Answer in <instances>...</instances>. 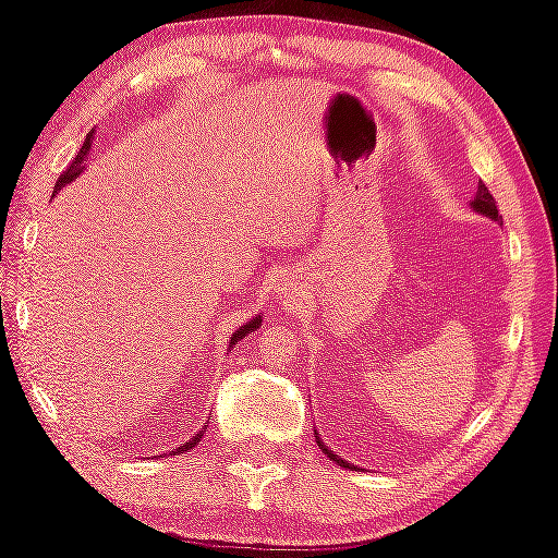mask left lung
<instances>
[{
	"instance_id": "left-lung-1",
	"label": "left lung",
	"mask_w": 558,
	"mask_h": 558,
	"mask_svg": "<svg viewBox=\"0 0 558 558\" xmlns=\"http://www.w3.org/2000/svg\"><path fill=\"white\" fill-rule=\"evenodd\" d=\"M471 205H473V209H475V211H481V215L490 217V219H495V221H502V217H500V209H498V202H495V197L490 195V190L485 187L483 182L478 185V192H475V197H473ZM314 434H317V432H314ZM317 444H319V449H322L324 453H327L331 461H337L339 465H343V469H351V465H349L347 461L339 459L337 453H333V451H329L327 447H324V441H322L319 437H317Z\"/></svg>"
}]
</instances>
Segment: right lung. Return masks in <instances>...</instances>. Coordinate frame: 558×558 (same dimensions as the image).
<instances>
[{
	"label": "right lung",
	"mask_w": 558,
	"mask_h": 558,
	"mask_svg": "<svg viewBox=\"0 0 558 558\" xmlns=\"http://www.w3.org/2000/svg\"><path fill=\"white\" fill-rule=\"evenodd\" d=\"M89 136H93V131H89V134H87V138H85V144H83V148H80L77 150V156L73 158V163H70L65 170H63V173H60V178H58V182H56V192L60 190V187H63V185H68V182L70 180H75L77 175H80V170H83V160H85V156H87V150H89ZM260 327V317H256V319H251L248 324H244V327H241L239 331H234V337H231V343H229V347L231 349H234L236 347V343L241 341V339H244L246 337V333H251V331H256ZM205 429H207V424H205ZM202 439V432L199 434H195V437H192L190 441H185V444H182V447H178L175 451H170V456H178V453H185L187 449H192V447H195V444Z\"/></svg>",
	"instance_id": "right-lung-1"
}]
</instances>
